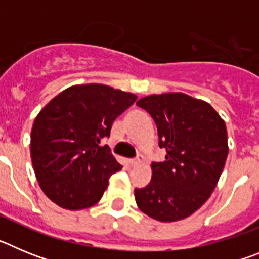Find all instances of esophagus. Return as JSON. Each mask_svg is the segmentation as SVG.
Segmentation results:
<instances>
[{
  "mask_svg": "<svg viewBox=\"0 0 259 259\" xmlns=\"http://www.w3.org/2000/svg\"><path fill=\"white\" fill-rule=\"evenodd\" d=\"M143 159H144L143 155H139V157L135 158V159H130V162H128V163H130L132 167H134V166H137V164H139V163H141V162H143Z\"/></svg>",
  "mask_w": 259,
  "mask_h": 259,
  "instance_id": "obj_1",
  "label": "esophagus"
}]
</instances>
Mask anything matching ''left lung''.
<instances>
[{
  "instance_id": "1",
  "label": "left lung",
  "mask_w": 259,
  "mask_h": 259,
  "mask_svg": "<svg viewBox=\"0 0 259 259\" xmlns=\"http://www.w3.org/2000/svg\"><path fill=\"white\" fill-rule=\"evenodd\" d=\"M155 122L166 161L154 162L152 180L135 189L137 206L150 218L175 222L193 214L217 187L228 154L227 128L207 102L184 93L140 98Z\"/></svg>"
}]
</instances>
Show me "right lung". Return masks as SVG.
I'll return each instance as SVG.
<instances>
[{
	"label": "right lung",
	"instance_id": "1",
	"mask_svg": "<svg viewBox=\"0 0 259 259\" xmlns=\"http://www.w3.org/2000/svg\"><path fill=\"white\" fill-rule=\"evenodd\" d=\"M136 98L111 87L87 84L65 89L41 110L32 127L31 158L48 198L68 210L87 209L101 200L110 176L122 164L100 143Z\"/></svg>",
	"mask_w": 259,
	"mask_h": 259
}]
</instances>
